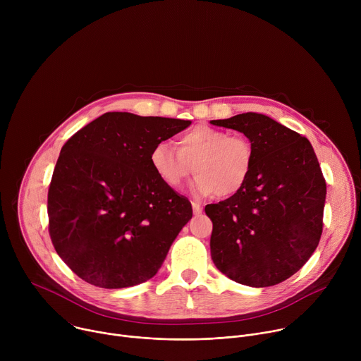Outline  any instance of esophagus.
<instances>
[{"label": "esophagus", "instance_id": "34e87169", "mask_svg": "<svg viewBox=\"0 0 361 361\" xmlns=\"http://www.w3.org/2000/svg\"><path fill=\"white\" fill-rule=\"evenodd\" d=\"M191 205H192V213L194 214H201L202 213V207H201V205L198 204V202H191Z\"/></svg>", "mask_w": 361, "mask_h": 361}]
</instances>
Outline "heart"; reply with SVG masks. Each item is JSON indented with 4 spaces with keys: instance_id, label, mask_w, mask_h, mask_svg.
Listing matches in <instances>:
<instances>
[{
    "instance_id": "b5f03b06",
    "label": "heart",
    "mask_w": 361,
    "mask_h": 361,
    "mask_svg": "<svg viewBox=\"0 0 361 361\" xmlns=\"http://www.w3.org/2000/svg\"><path fill=\"white\" fill-rule=\"evenodd\" d=\"M149 164L170 188H180L194 171L192 190L202 197L226 198L247 184L254 167V147L240 134L195 126L177 138V148L160 141L149 151Z\"/></svg>"
}]
</instances>
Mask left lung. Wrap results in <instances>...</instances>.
Masks as SVG:
<instances>
[{"label": "left lung", "instance_id": "left-lung-1", "mask_svg": "<svg viewBox=\"0 0 361 361\" xmlns=\"http://www.w3.org/2000/svg\"><path fill=\"white\" fill-rule=\"evenodd\" d=\"M212 124L243 133L254 147L244 188L205 205L213 221L212 259L240 284L276 286L307 263L323 233L326 180L316 152L305 137L263 114Z\"/></svg>", "mask_w": 361, "mask_h": 361}]
</instances>
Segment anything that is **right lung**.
<instances>
[{
    "label": "right lung",
    "instance_id": "add662e5",
    "mask_svg": "<svg viewBox=\"0 0 361 361\" xmlns=\"http://www.w3.org/2000/svg\"><path fill=\"white\" fill-rule=\"evenodd\" d=\"M190 124L106 113L63 145L48 188V231L80 279L123 288L156 276L192 209L154 173L149 151Z\"/></svg>",
    "mask_w": 361,
    "mask_h": 361
}]
</instances>
